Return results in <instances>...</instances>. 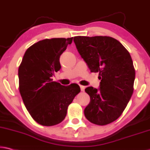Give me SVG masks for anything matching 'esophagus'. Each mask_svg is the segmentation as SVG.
<instances>
[{
	"label": "esophagus",
	"instance_id": "1",
	"mask_svg": "<svg viewBox=\"0 0 150 150\" xmlns=\"http://www.w3.org/2000/svg\"><path fill=\"white\" fill-rule=\"evenodd\" d=\"M80 88H81V91H84L85 90V86H83V85H79Z\"/></svg>",
	"mask_w": 150,
	"mask_h": 150
}]
</instances>
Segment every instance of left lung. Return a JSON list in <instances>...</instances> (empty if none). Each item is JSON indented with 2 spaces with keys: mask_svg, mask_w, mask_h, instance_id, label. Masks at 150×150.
Segmentation results:
<instances>
[{
  "mask_svg": "<svg viewBox=\"0 0 150 150\" xmlns=\"http://www.w3.org/2000/svg\"><path fill=\"white\" fill-rule=\"evenodd\" d=\"M77 51L91 72L99 73V89H85L90 103L84 114L90 122L105 125L120 117L134 92L135 71L127 50L108 36H77Z\"/></svg>",
  "mask_w": 150,
  "mask_h": 150,
  "instance_id": "8db88e82",
  "label": "left lung"
}]
</instances>
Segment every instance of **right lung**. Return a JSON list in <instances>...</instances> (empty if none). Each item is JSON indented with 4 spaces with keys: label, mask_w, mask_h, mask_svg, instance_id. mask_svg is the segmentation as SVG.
<instances>
[{
    "label": "right lung",
    "mask_w": 150,
    "mask_h": 150,
    "mask_svg": "<svg viewBox=\"0 0 150 150\" xmlns=\"http://www.w3.org/2000/svg\"><path fill=\"white\" fill-rule=\"evenodd\" d=\"M73 37L39 41L28 48L18 67L19 91L27 111L44 126L59 124L81 91L76 83L63 86L51 77L61 68L59 58Z\"/></svg>",
    "instance_id": "1"
}]
</instances>
